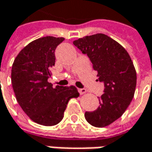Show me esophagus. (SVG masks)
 <instances>
[{
	"label": "esophagus",
	"mask_w": 152,
	"mask_h": 152,
	"mask_svg": "<svg viewBox=\"0 0 152 152\" xmlns=\"http://www.w3.org/2000/svg\"><path fill=\"white\" fill-rule=\"evenodd\" d=\"M78 91H79V93L80 95H84L86 93V89H84V88H82V89H78Z\"/></svg>",
	"instance_id": "34e87169"
}]
</instances>
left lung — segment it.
Segmentation results:
<instances>
[{"mask_svg":"<svg viewBox=\"0 0 152 152\" xmlns=\"http://www.w3.org/2000/svg\"><path fill=\"white\" fill-rule=\"evenodd\" d=\"M73 45L88 56L98 80L105 86L99 107L86 112L85 119L97 128L110 125L124 114L134 98L137 79L134 63L127 50L104 34L80 38Z\"/></svg>","mask_w":152,"mask_h":152,"instance_id":"left-lung-1","label":"left lung"}]
</instances>
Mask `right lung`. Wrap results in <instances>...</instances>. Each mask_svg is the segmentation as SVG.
<instances>
[{"mask_svg":"<svg viewBox=\"0 0 152 152\" xmlns=\"http://www.w3.org/2000/svg\"><path fill=\"white\" fill-rule=\"evenodd\" d=\"M64 38L45 36L30 42L15 58L12 85L16 99L29 118L39 124L53 126L63 118L67 102L77 98L75 86L53 87L48 79L55 65V50Z\"/></svg>","mask_w":152,"mask_h":152,"instance_id":"add662e5","label":"right lung"}]
</instances>
